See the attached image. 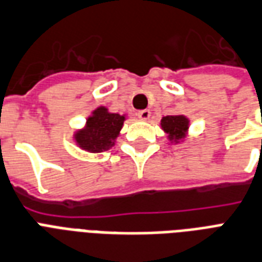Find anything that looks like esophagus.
Wrapping results in <instances>:
<instances>
[{
  "mask_svg": "<svg viewBox=\"0 0 262 262\" xmlns=\"http://www.w3.org/2000/svg\"><path fill=\"white\" fill-rule=\"evenodd\" d=\"M138 117H139L141 120H147L150 117V111H147V109L139 111V112H138Z\"/></svg>",
  "mask_w": 262,
  "mask_h": 262,
  "instance_id": "esophagus-1",
  "label": "esophagus"
}]
</instances>
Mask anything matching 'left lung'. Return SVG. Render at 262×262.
Masks as SVG:
<instances>
[{
    "mask_svg": "<svg viewBox=\"0 0 262 262\" xmlns=\"http://www.w3.org/2000/svg\"><path fill=\"white\" fill-rule=\"evenodd\" d=\"M190 120L183 115L176 116H165L161 119V128L168 134V139L175 143H179L186 138Z\"/></svg>",
    "mask_w": 262,
    "mask_h": 262,
    "instance_id": "obj_1",
    "label": "left lung"
}]
</instances>
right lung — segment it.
Masks as SVG:
<instances>
[{
    "label": "right lung",
    "instance_id": "right-lung-1",
    "mask_svg": "<svg viewBox=\"0 0 262 262\" xmlns=\"http://www.w3.org/2000/svg\"><path fill=\"white\" fill-rule=\"evenodd\" d=\"M124 120V115L111 113L108 108L99 106L89 116L86 127L75 133V142L80 149L90 153L105 151L115 145Z\"/></svg>",
    "mask_w": 262,
    "mask_h": 262
}]
</instances>
